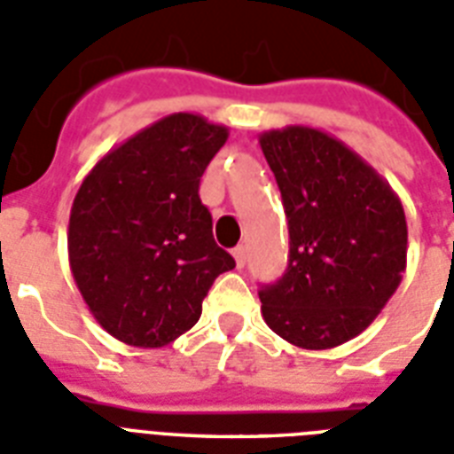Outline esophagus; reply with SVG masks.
Segmentation results:
<instances>
[{
    "instance_id": "34e87169",
    "label": "esophagus",
    "mask_w": 454,
    "mask_h": 454,
    "mask_svg": "<svg viewBox=\"0 0 454 454\" xmlns=\"http://www.w3.org/2000/svg\"><path fill=\"white\" fill-rule=\"evenodd\" d=\"M233 259H235V263H238V268H242V265L247 263V249H245V247H242V245L235 247Z\"/></svg>"
}]
</instances>
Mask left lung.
Instances as JSON below:
<instances>
[{
	"instance_id": "8db88e82",
	"label": "left lung",
	"mask_w": 454,
	"mask_h": 454,
	"mask_svg": "<svg viewBox=\"0 0 454 454\" xmlns=\"http://www.w3.org/2000/svg\"><path fill=\"white\" fill-rule=\"evenodd\" d=\"M289 221V265L261 286V312L279 338L331 349L371 326L406 272L399 195L329 132L286 125L259 137Z\"/></svg>"
}]
</instances>
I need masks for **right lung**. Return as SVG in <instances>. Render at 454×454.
<instances>
[{"label": "right lung", "instance_id": "obj_1", "mask_svg": "<svg viewBox=\"0 0 454 454\" xmlns=\"http://www.w3.org/2000/svg\"><path fill=\"white\" fill-rule=\"evenodd\" d=\"M228 128L179 112L99 158L69 215V268L88 310L132 348H163L200 319L233 256L212 235L200 176Z\"/></svg>", "mask_w": 454, "mask_h": 454}]
</instances>
